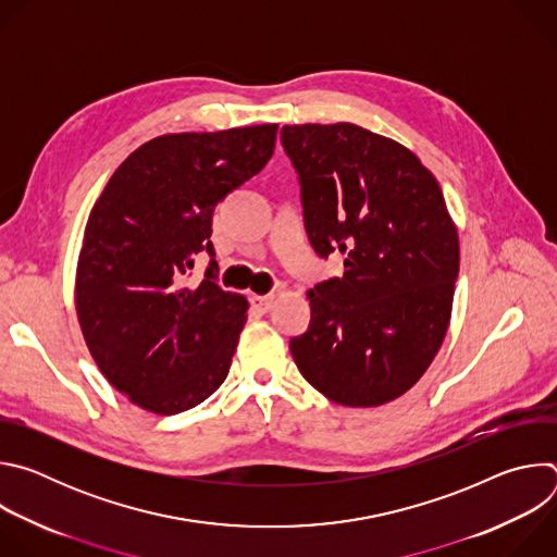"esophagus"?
I'll list each match as a JSON object with an SVG mask.
<instances>
[{
	"instance_id": "1",
	"label": "esophagus",
	"mask_w": 557,
	"mask_h": 557,
	"mask_svg": "<svg viewBox=\"0 0 557 557\" xmlns=\"http://www.w3.org/2000/svg\"><path fill=\"white\" fill-rule=\"evenodd\" d=\"M273 299H275V295H253V297H251V304H253L256 310L269 312L271 306H273Z\"/></svg>"
}]
</instances>
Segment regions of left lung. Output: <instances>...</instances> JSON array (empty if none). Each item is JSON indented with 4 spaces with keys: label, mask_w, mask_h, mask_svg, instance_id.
Here are the masks:
<instances>
[{
    "label": "left lung",
    "mask_w": 557,
    "mask_h": 557,
    "mask_svg": "<svg viewBox=\"0 0 557 557\" xmlns=\"http://www.w3.org/2000/svg\"><path fill=\"white\" fill-rule=\"evenodd\" d=\"M304 226L344 277L308 290L310 326L290 339L301 376L331 401L374 408L406 394L436 357L458 277V231L419 158L352 123L284 125Z\"/></svg>",
    "instance_id": "1"
}]
</instances>
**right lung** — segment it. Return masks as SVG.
I'll use <instances>...</instances> for the list:
<instances>
[{
	"mask_svg": "<svg viewBox=\"0 0 557 557\" xmlns=\"http://www.w3.org/2000/svg\"><path fill=\"white\" fill-rule=\"evenodd\" d=\"M275 136V123L158 136L125 158L90 211L78 324L103 376L147 412H185L228 374L249 301L215 284L211 218L262 172ZM198 252L212 262L187 287Z\"/></svg>",
	"mask_w": 557,
	"mask_h": 557,
	"instance_id": "obj_1",
	"label": "right lung"
}]
</instances>
